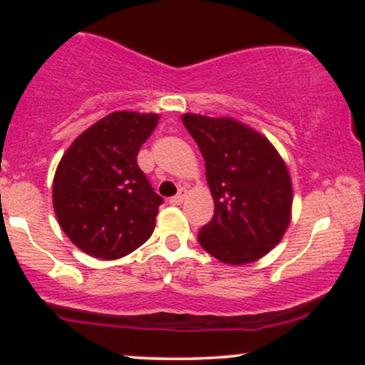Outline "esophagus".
<instances>
[{"label":"esophagus","mask_w":365,"mask_h":365,"mask_svg":"<svg viewBox=\"0 0 365 365\" xmlns=\"http://www.w3.org/2000/svg\"><path fill=\"white\" fill-rule=\"evenodd\" d=\"M185 195H187L185 188H180L178 194L175 195V197H171V199H170V204H173V206H180V204H182L183 200H185Z\"/></svg>","instance_id":"1"}]
</instances>
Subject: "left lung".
Listing matches in <instances>:
<instances>
[{
	"label": "left lung",
	"mask_w": 365,
	"mask_h": 365,
	"mask_svg": "<svg viewBox=\"0 0 365 365\" xmlns=\"http://www.w3.org/2000/svg\"><path fill=\"white\" fill-rule=\"evenodd\" d=\"M182 121L206 163L215 200L199 244L230 266L259 261L282 242L292 221L287 163L266 135L233 116L183 113Z\"/></svg>",
	"instance_id": "obj_1"
}]
</instances>
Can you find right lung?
Listing matches in <instances>:
<instances>
[{
	"mask_svg": "<svg viewBox=\"0 0 365 365\" xmlns=\"http://www.w3.org/2000/svg\"><path fill=\"white\" fill-rule=\"evenodd\" d=\"M158 123V113L113 111L63 154L53 178V207L63 233L82 252L113 261L153 235L163 199L137 154Z\"/></svg>",
	"mask_w": 365,
	"mask_h": 365,
	"instance_id": "obj_1",
	"label": "right lung"
}]
</instances>
